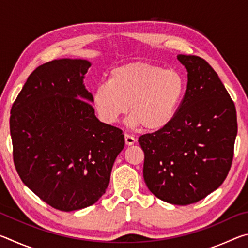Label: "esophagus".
<instances>
[{
  "mask_svg": "<svg viewBox=\"0 0 248 248\" xmlns=\"http://www.w3.org/2000/svg\"><path fill=\"white\" fill-rule=\"evenodd\" d=\"M124 142L127 145H132V144H134V142H136V139H134L132 136H130V134L125 133L124 134Z\"/></svg>",
  "mask_w": 248,
  "mask_h": 248,
  "instance_id": "1",
  "label": "esophagus"
}]
</instances>
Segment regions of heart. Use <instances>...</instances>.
I'll list each match as a JSON object with an SVG mask.
<instances>
[{"label":"heart","instance_id":"heart-1","mask_svg":"<svg viewBox=\"0 0 248 248\" xmlns=\"http://www.w3.org/2000/svg\"><path fill=\"white\" fill-rule=\"evenodd\" d=\"M185 93L186 81L177 70L137 61L112 70L108 83L96 87L92 104L107 124L127 114L130 104L129 124L156 132L173 121Z\"/></svg>","mask_w":248,"mask_h":248}]
</instances>
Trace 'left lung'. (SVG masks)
I'll use <instances>...</instances> for the list:
<instances>
[{
    "mask_svg": "<svg viewBox=\"0 0 248 248\" xmlns=\"http://www.w3.org/2000/svg\"><path fill=\"white\" fill-rule=\"evenodd\" d=\"M188 72L187 90L173 121L139 138L144 152L143 178L165 202H198L228 176L237 134L236 109L207 61L178 54Z\"/></svg>",
    "mask_w": 248,
    "mask_h": 248,
    "instance_id": "1",
    "label": "left lung"
}]
</instances>
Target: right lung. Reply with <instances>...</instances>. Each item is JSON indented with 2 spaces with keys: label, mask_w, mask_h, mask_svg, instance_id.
I'll return each mask as SVG.
<instances>
[{
  "label": "right lung",
  "mask_w": 248,
  "mask_h": 248,
  "mask_svg": "<svg viewBox=\"0 0 248 248\" xmlns=\"http://www.w3.org/2000/svg\"><path fill=\"white\" fill-rule=\"evenodd\" d=\"M91 63L47 62L29 75L11 109L13 159L20 179L60 211L94 204L106 191L123 131L100 123L83 84Z\"/></svg>",
  "instance_id": "obj_1"
}]
</instances>
